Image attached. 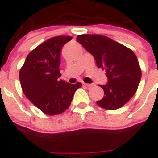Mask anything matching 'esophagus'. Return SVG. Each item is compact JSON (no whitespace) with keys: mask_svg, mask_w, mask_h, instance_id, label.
I'll list each match as a JSON object with an SVG mask.
<instances>
[{"mask_svg":"<svg viewBox=\"0 0 158 158\" xmlns=\"http://www.w3.org/2000/svg\"><path fill=\"white\" fill-rule=\"evenodd\" d=\"M82 85H83V86L87 87V88H92V87L95 86V83H92V84H88V83H85V82H83V83H82Z\"/></svg>","mask_w":158,"mask_h":158,"instance_id":"esophagus-1","label":"esophagus"}]
</instances>
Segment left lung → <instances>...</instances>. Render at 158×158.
<instances>
[{
  "mask_svg": "<svg viewBox=\"0 0 158 158\" xmlns=\"http://www.w3.org/2000/svg\"><path fill=\"white\" fill-rule=\"evenodd\" d=\"M76 40L93 56L109 79L106 85H98L105 96L97 105L107 110L122 108L135 95L141 81V69L135 52L102 35H78Z\"/></svg>",
  "mask_w": 158,
  "mask_h": 158,
  "instance_id": "1",
  "label": "left lung"
}]
</instances>
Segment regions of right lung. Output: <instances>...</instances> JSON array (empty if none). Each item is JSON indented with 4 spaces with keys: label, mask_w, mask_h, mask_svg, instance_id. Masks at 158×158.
Wrapping results in <instances>:
<instances>
[{
    "label": "right lung",
    "mask_w": 158,
    "mask_h": 158,
    "mask_svg": "<svg viewBox=\"0 0 158 158\" xmlns=\"http://www.w3.org/2000/svg\"><path fill=\"white\" fill-rule=\"evenodd\" d=\"M72 40L70 36H57L47 40L31 51L20 69V82L27 98L48 115L64 112L69 107L81 82L70 84L60 79V52Z\"/></svg>",
    "instance_id": "right-lung-1"
}]
</instances>
